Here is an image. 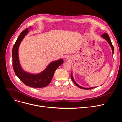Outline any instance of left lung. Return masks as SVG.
I'll return each mask as SVG.
<instances>
[{
    "label": "left lung",
    "instance_id": "8db88e82",
    "mask_svg": "<svg viewBox=\"0 0 122 122\" xmlns=\"http://www.w3.org/2000/svg\"><path fill=\"white\" fill-rule=\"evenodd\" d=\"M101 36L103 37L104 38H105V39L108 41V42L109 43V44H110V46H111V48H112V51H113V53H114V47H113V44H112V42H111V40H110V39L109 36V35H108L107 33H104V34H102V35H101ZM71 79H72V81H73V82L74 83V84H75L76 86H78L79 87H80V88L84 89H92V88H94V87L84 88V87H82L80 86L79 85H78L77 84H76V83L75 82V81H74V79H73V77L72 74H71Z\"/></svg>",
    "mask_w": 122,
    "mask_h": 122
}]
</instances>
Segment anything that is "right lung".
Listing matches in <instances>:
<instances>
[{
    "label": "right lung",
    "instance_id": "right-lung-1",
    "mask_svg": "<svg viewBox=\"0 0 122 122\" xmlns=\"http://www.w3.org/2000/svg\"><path fill=\"white\" fill-rule=\"evenodd\" d=\"M28 31V28L24 30L19 35L13 47V68L16 76L25 85L34 88L46 87L50 83L55 70L63 64V60L60 59L51 62L44 71L39 74H30L24 71L19 63L18 51L19 45Z\"/></svg>",
    "mask_w": 122,
    "mask_h": 122
}]
</instances>
